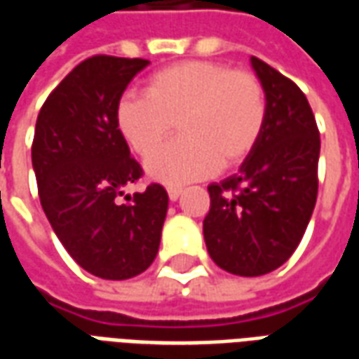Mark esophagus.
Masks as SVG:
<instances>
[{
    "instance_id": "esophagus-1",
    "label": "esophagus",
    "mask_w": 359,
    "mask_h": 359,
    "mask_svg": "<svg viewBox=\"0 0 359 359\" xmlns=\"http://www.w3.org/2000/svg\"><path fill=\"white\" fill-rule=\"evenodd\" d=\"M167 194H169V200L175 202V200H179L180 194H182V188L180 187H169L167 188Z\"/></svg>"
}]
</instances>
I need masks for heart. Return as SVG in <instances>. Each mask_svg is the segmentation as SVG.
Returning <instances> with one entry per match:
<instances>
[{
  "label": "heart",
  "instance_id": "heart-1",
  "mask_svg": "<svg viewBox=\"0 0 359 359\" xmlns=\"http://www.w3.org/2000/svg\"><path fill=\"white\" fill-rule=\"evenodd\" d=\"M115 118L142 157L156 151L179 122L181 138L149 159L148 172L165 184H182L252 154L267 121V94L250 71L192 59L151 74L144 95H123Z\"/></svg>",
  "mask_w": 359,
  "mask_h": 359
}]
</instances>
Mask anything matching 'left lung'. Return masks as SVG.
Listing matches in <instances>:
<instances>
[{
    "mask_svg": "<svg viewBox=\"0 0 359 359\" xmlns=\"http://www.w3.org/2000/svg\"><path fill=\"white\" fill-rule=\"evenodd\" d=\"M252 67L267 94L265 128L241 171L208 187L203 219L211 259L241 277L271 273L298 248L316 208L321 148L304 92L262 59Z\"/></svg>",
    "mask_w": 359,
    "mask_h": 359,
    "instance_id": "8db88e82",
    "label": "left lung"
}]
</instances>
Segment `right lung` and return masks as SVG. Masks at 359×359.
I'll use <instances>...</instances> for the list:
<instances>
[{
  "label": "right lung",
  "mask_w": 359,
  "mask_h": 359,
  "mask_svg": "<svg viewBox=\"0 0 359 359\" xmlns=\"http://www.w3.org/2000/svg\"><path fill=\"white\" fill-rule=\"evenodd\" d=\"M148 65L113 55L84 59L48 95L36 121L32 167L43 213L74 262L109 280L151 265L169 205L156 182L117 202L144 171L118 133L115 111Z\"/></svg>",
  "instance_id": "add662e5"
}]
</instances>
